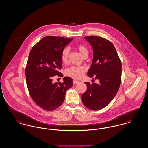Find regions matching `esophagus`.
I'll use <instances>...</instances> for the list:
<instances>
[{
	"label": "esophagus",
	"mask_w": 148,
	"mask_h": 148,
	"mask_svg": "<svg viewBox=\"0 0 148 148\" xmlns=\"http://www.w3.org/2000/svg\"><path fill=\"white\" fill-rule=\"evenodd\" d=\"M79 81H77V80H76V79H73V83L74 85H76V84H77L79 83Z\"/></svg>",
	"instance_id": "esophagus-1"
}]
</instances>
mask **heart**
I'll return each mask as SVG.
<instances>
[{"mask_svg": "<svg viewBox=\"0 0 148 148\" xmlns=\"http://www.w3.org/2000/svg\"><path fill=\"white\" fill-rule=\"evenodd\" d=\"M76 48L80 53L84 57L88 56V48L83 44H78ZM70 49L68 47H65L63 49L61 52V61L63 63L67 64L69 62V56ZM86 71V68L84 66H71L66 70V75L70 77L78 79L81 77Z\"/></svg>", "mask_w": 148, "mask_h": 148, "instance_id": "b5f03b06", "label": "heart"}]
</instances>
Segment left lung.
<instances>
[{"label": "left lung", "instance_id": "obj_1", "mask_svg": "<svg viewBox=\"0 0 148 148\" xmlns=\"http://www.w3.org/2000/svg\"><path fill=\"white\" fill-rule=\"evenodd\" d=\"M93 48V60L87 72L90 77L95 76L99 84L85 82L87 90L81 100L86 107L92 110L105 108L116 96L121 79V62L113 44L101 37H85ZM94 79V78H93Z\"/></svg>", "mask_w": 148, "mask_h": 148}]
</instances>
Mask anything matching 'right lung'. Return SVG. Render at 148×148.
<instances>
[{"mask_svg":"<svg viewBox=\"0 0 148 148\" xmlns=\"http://www.w3.org/2000/svg\"><path fill=\"white\" fill-rule=\"evenodd\" d=\"M72 38L48 36L32 47L25 67L27 85L34 102L42 109L52 111L62 104L66 91L73 85L72 79L53 82L56 76L63 77L61 52Z\"/></svg>","mask_w":148,"mask_h":148,"instance_id":"add662e5","label":"right lung"}]
</instances>
